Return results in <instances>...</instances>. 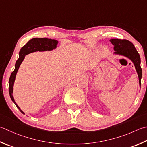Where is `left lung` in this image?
Listing matches in <instances>:
<instances>
[{"mask_svg": "<svg viewBox=\"0 0 147 147\" xmlns=\"http://www.w3.org/2000/svg\"><path fill=\"white\" fill-rule=\"evenodd\" d=\"M110 41L114 46L113 49L115 51L114 54L124 56L133 62L138 75L139 84L141 87V79L142 77V70L140 66L141 59L134 45L126 39H111Z\"/></svg>", "mask_w": 147, "mask_h": 147, "instance_id": "left-lung-1", "label": "left lung"}]
</instances>
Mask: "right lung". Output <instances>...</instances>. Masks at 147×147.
<instances>
[{
  "mask_svg": "<svg viewBox=\"0 0 147 147\" xmlns=\"http://www.w3.org/2000/svg\"><path fill=\"white\" fill-rule=\"evenodd\" d=\"M58 41L55 39H51L48 38H33L30 39V41L23 47L19 52V58L16 60L15 64V68L14 70L11 73L9 80V96L12 101L15 104L16 107L19 109V110L22 112L23 114H25L21 109L20 108L18 105L14 101V97L13 96V85L14 81H15V78L18 69L21 65L23 60L25 59V55L30 53L35 52V51H51L53 49L57 48V45H58Z\"/></svg>",
  "mask_w": 147,
  "mask_h": 147,
  "instance_id": "add662e5",
  "label": "right lung"
}]
</instances>
